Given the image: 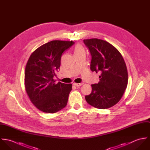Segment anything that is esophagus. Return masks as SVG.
<instances>
[{
  "label": "esophagus",
  "instance_id": "obj_1",
  "mask_svg": "<svg viewBox=\"0 0 150 150\" xmlns=\"http://www.w3.org/2000/svg\"><path fill=\"white\" fill-rule=\"evenodd\" d=\"M83 84V83H73V85L75 86H81Z\"/></svg>",
  "mask_w": 150,
  "mask_h": 150
}]
</instances>
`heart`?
Wrapping results in <instances>:
<instances>
[{"label": "heart", "instance_id": "obj_1", "mask_svg": "<svg viewBox=\"0 0 150 150\" xmlns=\"http://www.w3.org/2000/svg\"><path fill=\"white\" fill-rule=\"evenodd\" d=\"M83 51H85V50H84V47L81 44H78L75 46V47H74V54L83 52Z\"/></svg>", "mask_w": 150, "mask_h": 150}]
</instances>
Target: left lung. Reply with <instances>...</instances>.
Segmentation results:
<instances>
[{"mask_svg":"<svg viewBox=\"0 0 150 150\" xmlns=\"http://www.w3.org/2000/svg\"><path fill=\"white\" fill-rule=\"evenodd\" d=\"M83 42L92 56L91 70L100 73L99 82L91 85L92 92L86 96V101L99 109L112 107L120 100L128 85L125 61L119 51L106 41L93 38Z\"/></svg>","mask_w":150,"mask_h":150,"instance_id":"obj_1","label":"left lung"}]
</instances>
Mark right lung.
Wrapping results in <instances>:
<instances>
[{
	"label": "right lung",
	"mask_w": 150,
	"mask_h": 150,
	"mask_svg": "<svg viewBox=\"0 0 150 150\" xmlns=\"http://www.w3.org/2000/svg\"><path fill=\"white\" fill-rule=\"evenodd\" d=\"M73 41L52 40L35 50L25 71L26 92L34 106L47 113H55L66 107L71 84L55 83L53 79L61 66L62 53Z\"/></svg>",
	"instance_id": "right-lung-1"
}]
</instances>
